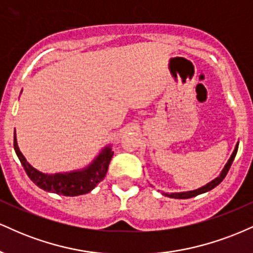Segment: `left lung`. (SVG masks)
Instances as JSON below:
<instances>
[{
	"instance_id": "8db88e82",
	"label": "left lung",
	"mask_w": 253,
	"mask_h": 253,
	"mask_svg": "<svg viewBox=\"0 0 253 253\" xmlns=\"http://www.w3.org/2000/svg\"><path fill=\"white\" fill-rule=\"evenodd\" d=\"M238 145L239 143H237L236 148H234V151L232 153V155H231L230 160H228V162L226 163V166H225L224 169H222L221 174L219 175L216 179H214L213 181H211L210 183H207L206 186L201 187V188L199 189H195V191H191V192H182V193H171V194H168V193H163V194L166 195V197H169V198H174V199H189V198H193V197H197L199 194H203V193H206L211 191V189H213L214 187H216L219 185V183L221 182L222 180L225 179V176H226L228 170H230L231 168V165H232L234 157L237 155V151H238Z\"/></svg>"
}]
</instances>
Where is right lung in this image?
Listing matches in <instances>:
<instances>
[{"instance_id": "obj_1", "label": "right lung", "mask_w": 253, "mask_h": 253, "mask_svg": "<svg viewBox=\"0 0 253 253\" xmlns=\"http://www.w3.org/2000/svg\"><path fill=\"white\" fill-rule=\"evenodd\" d=\"M14 149L28 177L39 188L46 192L56 193L59 195H65V197H77V195L86 194V193L91 192L105 177L110 161L114 155V151L111 150V148L106 147L88 167L82 169V170L70 171V173L50 175L41 173L26 161L25 156L21 154L19 147H17L15 133Z\"/></svg>"}]
</instances>
